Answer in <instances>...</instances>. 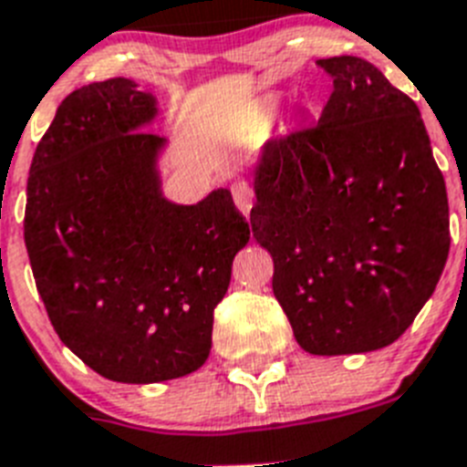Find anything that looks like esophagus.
Returning <instances> with one entry per match:
<instances>
[{"instance_id":"34e87169","label":"esophagus","mask_w":467,"mask_h":467,"mask_svg":"<svg viewBox=\"0 0 467 467\" xmlns=\"http://www.w3.org/2000/svg\"><path fill=\"white\" fill-rule=\"evenodd\" d=\"M231 193H234V203H236V208L247 217L250 210H253V201H254L253 187H250L247 182H234L231 184Z\"/></svg>"}]
</instances>
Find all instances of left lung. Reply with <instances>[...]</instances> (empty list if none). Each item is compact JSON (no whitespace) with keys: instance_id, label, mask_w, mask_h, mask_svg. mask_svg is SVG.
<instances>
[{"instance_id":"8db88e82","label":"left lung","mask_w":467,"mask_h":467,"mask_svg":"<svg viewBox=\"0 0 467 467\" xmlns=\"http://www.w3.org/2000/svg\"><path fill=\"white\" fill-rule=\"evenodd\" d=\"M317 67L332 95L317 126L264 144L250 224L296 344L353 356L400 339L435 292L447 187L410 95L362 57Z\"/></svg>"}]
</instances>
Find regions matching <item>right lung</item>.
Segmentation results:
<instances>
[{
    "label": "right lung",
    "mask_w": 467,
    "mask_h": 467,
    "mask_svg": "<svg viewBox=\"0 0 467 467\" xmlns=\"http://www.w3.org/2000/svg\"><path fill=\"white\" fill-rule=\"evenodd\" d=\"M130 79L81 86L32 156L25 245L60 341L100 377L156 383L210 356L213 313L250 226L229 189L177 205L161 189L168 140Z\"/></svg>",
    "instance_id": "right-lung-1"
}]
</instances>
